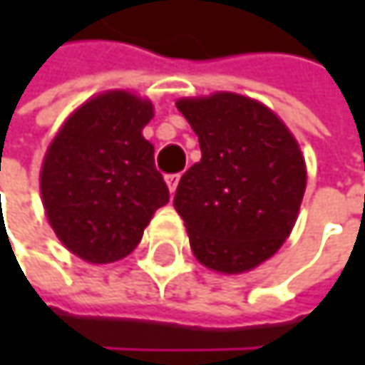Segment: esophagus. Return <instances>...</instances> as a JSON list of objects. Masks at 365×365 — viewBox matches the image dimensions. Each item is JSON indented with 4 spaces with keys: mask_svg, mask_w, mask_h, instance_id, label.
Returning a JSON list of instances; mask_svg holds the SVG:
<instances>
[{
    "mask_svg": "<svg viewBox=\"0 0 365 365\" xmlns=\"http://www.w3.org/2000/svg\"><path fill=\"white\" fill-rule=\"evenodd\" d=\"M178 183H180V173H175V175H167V185H169L171 194H175V190H178Z\"/></svg>",
    "mask_w": 365,
    "mask_h": 365,
    "instance_id": "esophagus-1",
    "label": "esophagus"
}]
</instances>
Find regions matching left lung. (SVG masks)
Listing matches in <instances>:
<instances>
[{
	"mask_svg": "<svg viewBox=\"0 0 365 365\" xmlns=\"http://www.w3.org/2000/svg\"><path fill=\"white\" fill-rule=\"evenodd\" d=\"M178 110L202 154L173 198L190 247L211 270H252L296 224L307 187L300 148L272 111L235 93L180 99Z\"/></svg>",
	"mask_w": 365,
	"mask_h": 365,
	"instance_id": "8db88e82",
	"label": "left lung"
}]
</instances>
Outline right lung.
Returning <instances> with one entry per match:
<instances>
[{
  "instance_id": "1",
  "label": "right lung",
  "mask_w": 365,
  "mask_h": 365,
  "mask_svg": "<svg viewBox=\"0 0 365 365\" xmlns=\"http://www.w3.org/2000/svg\"><path fill=\"white\" fill-rule=\"evenodd\" d=\"M152 103L124 91L103 93L63 124L41 167V200L61 243L93 264L128 255L169 187L141 130Z\"/></svg>"
}]
</instances>
